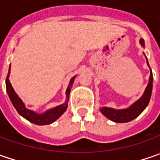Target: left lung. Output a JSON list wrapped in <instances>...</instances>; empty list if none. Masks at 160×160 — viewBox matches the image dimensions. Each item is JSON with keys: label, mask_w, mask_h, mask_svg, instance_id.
Instances as JSON below:
<instances>
[{"label": "left lung", "mask_w": 160, "mask_h": 160, "mask_svg": "<svg viewBox=\"0 0 160 160\" xmlns=\"http://www.w3.org/2000/svg\"><path fill=\"white\" fill-rule=\"evenodd\" d=\"M140 42L142 46L144 47L143 39H141ZM147 63H148V60H147ZM148 66H149V63H148ZM152 83H153V76H152V72L151 69L149 83L146 87L143 95L142 96L137 102H134L131 107L126 109H114L110 108L103 107L101 108V112L105 117H107L108 119L112 120L116 123H126V122L132 121L135 118H137L139 115L144 110L145 108L148 106L151 100V92H152Z\"/></svg>", "instance_id": "1"}]
</instances>
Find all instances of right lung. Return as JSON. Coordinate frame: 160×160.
Returning a JSON list of instances; mask_svg holds the SVG:
<instances>
[{"instance_id":"1","label":"right lung","mask_w":160,"mask_h":160,"mask_svg":"<svg viewBox=\"0 0 160 160\" xmlns=\"http://www.w3.org/2000/svg\"><path fill=\"white\" fill-rule=\"evenodd\" d=\"M9 69H10V68H9ZM9 73H8V76H7V78H6V89H7V92L9 94V99H10L11 102H12L13 106L17 109V111L18 112L19 115H21L23 118H25L26 119H28V121L34 123L35 125H40V126L41 125H49V124H52L55 120L58 119V118L66 111V109L68 108V96H69V92H70L72 84L74 83L75 77L70 80L69 85H68V87L67 89V98L68 99H67V101H66L64 104L59 105L58 107L53 108L50 109V110H47L45 113L36 114L34 111L26 108L24 103L21 101V99L17 95V93L15 92L13 87L11 86V84L9 83Z\"/></svg>"}]
</instances>
